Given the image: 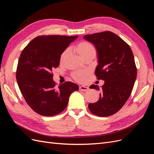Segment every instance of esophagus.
Listing matches in <instances>:
<instances>
[{"label":"esophagus","instance_id":"34e87169","mask_svg":"<svg viewBox=\"0 0 154 154\" xmlns=\"http://www.w3.org/2000/svg\"><path fill=\"white\" fill-rule=\"evenodd\" d=\"M88 90V87H86V86H83V85H81L80 87V91H87Z\"/></svg>","mask_w":154,"mask_h":154}]
</instances>
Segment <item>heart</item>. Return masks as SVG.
<instances>
[{
  "label": "heart",
  "mask_w": 154,
  "mask_h": 154,
  "mask_svg": "<svg viewBox=\"0 0 154 154\" xmlns=\"http://www.w3.org/2000/svg\"><path fill=\"white\" fill-rule=\"evenodd\" d=\"M76 49L78 53L80 54L82 57L85 58L88 57H95L97 50L95 46L88 41H82L78 43L76 45ZM69 54V48L64 49L60 54V63H63L66 61ZM90 74V71L88 70H83V71H74L72 76L74 80L79 82H85L88 75Z\"/></svg>",
  "instance_id": "heart-1"
}]
</instances>
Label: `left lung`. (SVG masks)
I'll return each instance as SVG.
<instances>
[{
    "label": "left lung",
    "instance_id": "8db88e82",
    "mask_svg": "<svg viewBox=\"0 0 154 154\" xmlns=\"http://www.w3.org/2000/svg\"><path fill=\"white\" fill-rule=\"evenodd\" d=\"M84 38L95 45L98 57L95 75L97 80L105 81L101 89L97 85L90 86V88L101 91V94L97 102L88 104V109L100 117L113 115L128 100L137 77L132 49L111 31L87 35Z\"/></svg>",
    "mask_w": 154,
    "mask_h": 154
}]
</instances>
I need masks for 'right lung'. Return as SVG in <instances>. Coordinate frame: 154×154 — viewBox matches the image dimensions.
Wrapping results in <instances>:
<instances>
[{"instance_id": "add662e5", "label": "right lung", "mask_w": 154, "mask_h": 154, "mask_svg": "<svg viewBox=\"0 0 154 154\" xmlns=\"http://www.w3.org/2000/svg\"><path fill=\"white\" fill-rule=\"evenodd\" d=\"M78 36L41 35L22 50L16 78L26 103L44 116L57 115L66 108L69 96L79 87L71 82L57 86L52 72L60 64L62 51Z\"/></svg>"}]
</instances>
